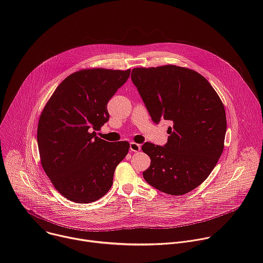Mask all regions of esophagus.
<instances>
[{"instance_id":"1","label":"esophagus","mask_w":263,"mask_h":263,"mask_svg":"<svg viewBox=\"0 0 263 263\" xmlns=\"http://www.w3.org/2000/svg\"><path fill=\"white\" fill-rule=\"evenodd\" d=\"M130 151L131 152H138V151H140V144H138L136 142H131L130 143Z\"/></svg>"}]
</instances>
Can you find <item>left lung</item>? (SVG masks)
I'll return each instance as SVG.
<instances>
[{"mask_svg": "<svg viewBox=\"0 0 263 263\" xmlns=\"http://www.w3.org/2000/svg\"><path fill=\"white\" fill-rule=\"evenodd\" d=\"M131 79L152 120L173 123L164 146H141L151 158L144 180L167 195L194 191L222 153L227 119L220 98L201 73L173 64L135 67Z\"/></svg>", "mask_w": 263, "mask_h": 263, "instance_id": "obj_1", "label": "left lung"}]
</instances>
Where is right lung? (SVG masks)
Wrapping results in <instances>:
<instances>
[{
    "label": "right lung",
    "instance_id": "obj_1",
    "mask_svg": "<svg viewBox=\"0 0 263 263\" xmlns=\"http://www.w3.org/2000/svg\"><path fill=\"white\" fill-rule=\"evenodd\" d=\"M130 70L74 71L42 111L37 126L41 162L57 192L71 202L91 203L105 196L129 152L128 141H105L95 130L109 120L107 103L128 80Z\"/></svg>",
    "mask_w": 263,
    "mask_h": 263
}]
</instances>
